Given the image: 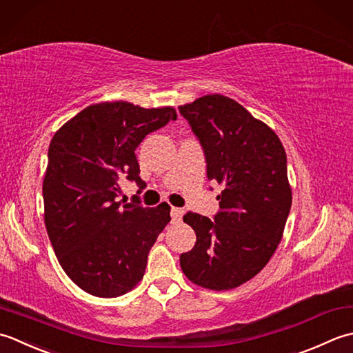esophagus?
<instances>
[{"instance_id": "obj_1", "label": "esophagus", "mask_w": 353, "mask_h": 353, "mask_svg": "<svg viewBox=\"0 0 353 353\" xmlns=\"http://www.w3.org/2000/svg\"><path fill=\"white\" fill-rule=\"evenodd\" d=\"M183 214H184V212L181 210V208L172 207V210H170V216H172V221H174V222H179V221L183 219Z\"/></svg>"}]
</instances>
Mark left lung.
<instances>
[{
  "label": "left lung",
  "mask_w": 353,
  "mask_h": 353,
  "mask_svg": "<svg viewBox=\"0 0 353 353\" xmlns=\"http://www.w3.org/2000/svg\"><path fill=\"white\" fill-rule=\"evenodd\" d=\"M178 110L203 148L207 178L224 185L213 219L184 214L196 243L179 263L193 283L232 290L254 277L282 241L292 201L285 149L233 99L210 94Z\"/></svg>",
  "instance_id": "left-lung-1"
}]
</instances>
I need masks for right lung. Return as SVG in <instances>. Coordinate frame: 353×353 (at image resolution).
Wrapping results in <instances>:
<instances>
[{"mask_svg": "<svg viewBox=\"0 0 353 353\" xmlns=\"http://www.w3.org/2000/svg\"><path fill=\"white\" fill-rule=\"evenodd\" d=\"M170 120V106L105 102L85 108L50 143L42 185L47 233L63 271L91 296L131 291L170 221L168 204L117 203L123 179L143 189L135 149Z\"/></svg>", "mask_w": 353, "mask_h": 353, "instance_id": "add662e5", "label": "right lung"}]
</instances>
